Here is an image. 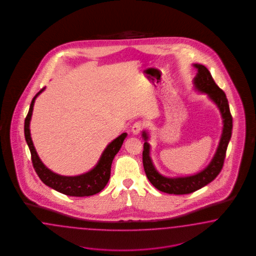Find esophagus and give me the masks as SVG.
<instances>
[{"mask_svg": "<svg viewBox=\"0 0 256 256\" xmlns=\"http://www.w3.org/2000/svg\"><path fill=\"white\" fill-rule=\"evenodd\" d=\"M142 126H144V124H142V122H136V123H134L132 128V134H133V135H138L140 132V130H142Z\"/></svg>", "mask_w": 256, "mask_h": 256, "instance_id": "obj_1", "label": "esophagus"}]
</instances>
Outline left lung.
I'll return each instance as SVG.
<instances>
[{"label":"left lung","mask_w":256,"mask_h":256,"mask_svg":"<svg viewBox=\"0 0 256 256\" xmlns=\"http://www.w3.org/2000/svg\"><path fill=\"white\" fill-rule=\"evenodd\" d=\"M194 66L197 70V74L194 78V89L199 93L206 94L210 100L217 106L222 119V133L215 155L204 170L188 176L168 178L156 169L150 156L151 146L148 142L149 133L148 130L142 132V136L144 140L142 151L144 172L150 183L156 188L165 194L178 195L192 194L212 182L222 169L226 150L232 135V118L226 94L216 84L210 71L204 66L194 64Z\"/></svg>","instance_id":"left-lung-1"}]
</instances>
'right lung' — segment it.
I'll return each mask as SVG.
<instances>
[{
  "label": "right lung",
  "mask_w": 256,
  "mask_h": 256,
  "mask_svg": "<svg viewBox=\"0 0 256 256\" xmlns=\"http://www.w3.org/2000/svg\"><path fill=\"white\" fill-rule=\"evenodd\" d=\"M45 88L46 87L42 88L32 98L31 106L24 123L25 140L31 152L32 162L34 170L36 172L39 178L41 179V181L45 185L57 190L58 192L75 197H84L98 194L108 183L110 176L112 163L116 155L119 152L128 134L126 132L122 133L116 139L112 140L102 152L98 162L94 165L93 169L86 172L84 174L74 176H68L58 174L50 170L46 167V165L41 162L40 158L38 155V152L34 146L32 140L30 132V122L34 101L39 94L45 90Z\"/></svg>",
  "instance_id": "obj_1"
}]
</instances>
